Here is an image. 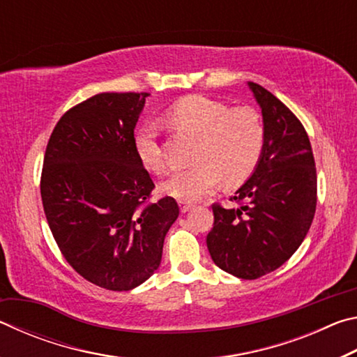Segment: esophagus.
<instances>
[{"mask_svg": "<svg viewBox=\"0 0 357 357\" xmlns=\"http://www.w3.org/2000/svg\"><path fill=\"white\" fill-rule=\"evenodd\" d=\"M195 206V204L193 203H189V202H181V213L183 214H185V213H189V211Z\"/></svg>", "mask_w": 357, "mask_h": 357, "instance_id": "esophagus-1", "label": "esophagus"}]
</instances>
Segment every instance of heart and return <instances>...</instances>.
Returning <instances> with one entry per match:
<instances>
[{"instance_id":"obj_1","label":"heart","mask_w":357,"mask_h":357,"mask_svg":"<svg viewBox=\"0 0 357 357\" xmlns=\"http://www.w3.org/2000/svg\"><path fill=\"white\" fill-rule=\"evenodd\" d=\"M164 118L174 132L197 138L192 154L195 165L172 173L160 184L162 190L179 200H198L222 179L227 185L244 183L261 160L266 126L255 108H231L222 100L193 94L174 102ZM134 148L146 170L165 172L164 153L153 128L137 129Z\"/></svg>"}]
</instances>
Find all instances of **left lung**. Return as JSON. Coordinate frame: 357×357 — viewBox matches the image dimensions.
Returning a JSON list of instances; mask_svg holds the SVG:
<instances>
[{
	"instance_id": "1",
	"label": "left lung",
	"mask_w": 357,
	"mask_h": 357,
	"mask_svg": "<svg viewBox=\"0 0 357 357\" xmlns=\"http://www.w3.org/2000/svg\"><path fill=\"white\" fill-rule=\"evenodd\" d=\"M261 107L266 146L247 183L229 202L213 204L206 236L213 261L225 273L253 280L273 273L298 250L317 209V168L301 121L273 93L249 82Z\"/></svg>"
}]
</instances>
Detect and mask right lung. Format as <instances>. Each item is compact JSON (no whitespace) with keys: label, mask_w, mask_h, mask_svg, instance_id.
Wrapping results in <instances>:
<instances>
[{"label":"right lung","mask_w":357,"mask_h":357,"mask_svg":"<svg viewBox=\"0 0 357 357\" xmlns=\"http://www.w3.org/2000/svg\"><path fill=\"white\" fill-rule=\"evenodd\" d=\"M148 93H100L66 112L47 143L40 197L53 238L75 273L129 291L153 275L178 219L173 197L149 202L154 183L134 130Z\"/></svg>","instance_id":"add662e5"}]
</instances>
